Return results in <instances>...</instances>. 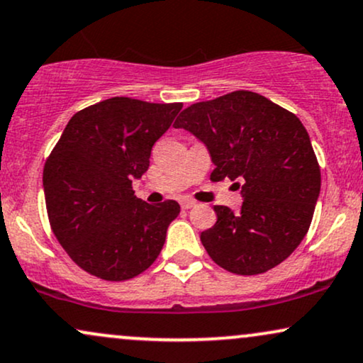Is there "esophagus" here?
I'll list each match as a JSON object with an SVG mask.
<instances>
[{"mask_svg":"<svg viewBox=\"0 0 363 363\" xmlns=\"http://www.w3.org/2000/svg\"><path fill=\"white\" fill-rule=\"evenodd\" d=\"M194 201H191V199H182L181 201V206H182V209H191L194 206Z\"/></svg>","mask_w":363,"mask_h":363,"instance_id":"obj_1","label":"esophagus"}]
</instances>
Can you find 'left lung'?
I'll list each match as a JSON object with an SVG mask.
<instances>
[{"label": "left lung", "instance_id": "obj_1", "mask_svg": "<svg viewBox=\"0 0 363 363\" xmlns=\"http://www.w3.org/2000/svg\"><path fill=\"white\" fill-rule=\"evenodd\" d=\"M174 126L204 143L215 164L213 181L228 177L242 187L240 211L215 206V226L201 233L209 257L240 276L286 260L306 237L321 189L299 118L264 96L235 91L186 108Z\"/></svg>", "mask_w": 363, "mask_h": 363}]
</instances>
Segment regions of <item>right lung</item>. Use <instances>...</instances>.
I'll list each match as a JSON object with an SVG mask.
<instances>
[{
    "label": "right lung",
    "instance_id": "right-lung-1",
    "mask_svg": "<svg viewBox=\"0 0 363 363\" xmlns=\"http://www.w3.org/2000/svg\"><path fill=\"white\" fill-rule=\"evenodd\" d=\"M182 103L110 98L76 113L43 169L47 211L67 255L104 281H126L154 264L177 201L148 204L132 182Z\"/></svg>",
    "mask_w": 363,
    "mask_h": 363
}]
</instances>
